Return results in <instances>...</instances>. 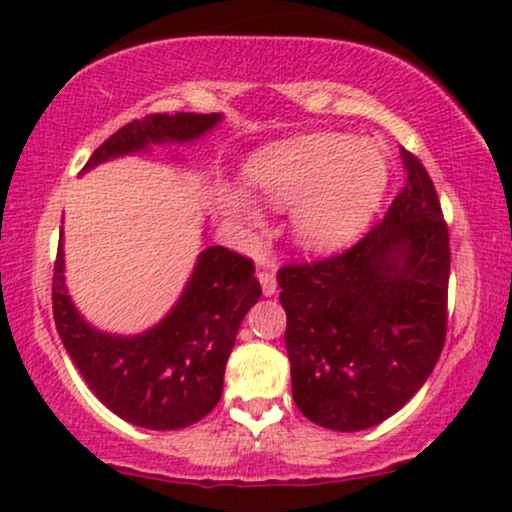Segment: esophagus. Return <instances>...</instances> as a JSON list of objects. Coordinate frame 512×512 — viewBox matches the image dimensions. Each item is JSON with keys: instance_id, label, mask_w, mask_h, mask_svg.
Here are the masks:
<instances>
[{"instance_id": "esophagus-1", "label": "esophagus", "mask_w": 512, "mask_h": 512, "mask_svg": "<svg viewBox=\"0 0 512 512\" xmlns=\"http://www.w3.org/2000/svg\"><path fill=\"white\" fill-rule=\"evenodd\" d=\"M257 280L262 282V292H264L266 296L276 294V287H278V282H276V271H273L271 266H264V264H259Z\"/></svg>"}]
</instances>
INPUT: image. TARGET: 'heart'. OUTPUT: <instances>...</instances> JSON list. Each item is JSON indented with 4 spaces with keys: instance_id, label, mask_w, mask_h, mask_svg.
I'll list each match as a JSON object with an SVG mask.
<instances>
[{
    "instance_id": "heart-1",
    "label": "heart",
    "mask_w": 512,
    "mask_h": 512,
    "mask_svg": "<svg viewBox=\"0 0 512 512\" xmlns=\"http://www.w3.org/2000/svg\"><path fill=\"white\" fill-rule=\"evenodd\" d=\"M248 179L269 204L287 207L296 201V241L315 253H329L354 241L375 216L388 165L375 144L312 133L264 149L250 163ZM227 207L236 218H257L253 204L239 193L227 197Z\"/></svg>"
}]
</instances>
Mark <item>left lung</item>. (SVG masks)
I'll return each mask as SVG.
<instances>
[{
	"mask_svg": "<svg viewBox=\"0 0 512 512\" xmlns=\"http://www.w3.org/2000/svg\"><path fill=\"white\" fill-rule=\"evenodd\" d=\"M407 183L352 248L278 271L292 393L308 421L358 432L391 418L432 375L448 326V225L430 174Z\"/></svg>",
	"mask_w": 512,
	"mask_h": 512,
	"instance_id": "8db88e82",
	"label": "left lung"
}]
</instances>
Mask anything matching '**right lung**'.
<instances>
[{"label": "right lung", "mask_w": 512, "mask_h": 512, "mask_svg": "<svg viewBox=\"0 0 512 512\" xmlns=\"http://www.w3.org/2000/svg\"><path fill=\"white\" fill-rule=\"evenodd\" d=\"M220 114H149L112 133L82 170L133 154L149 142H188L211 131ZM262 296L253 259L211 246L197 259L174 310L133 338L101 333L78 315L64 285L61 239L52 276L57 333L82 379L105 407L147 430H179L202 421L223 395L236 331Z\"/></svg>", "instance_id": "1"}]
</instances>
